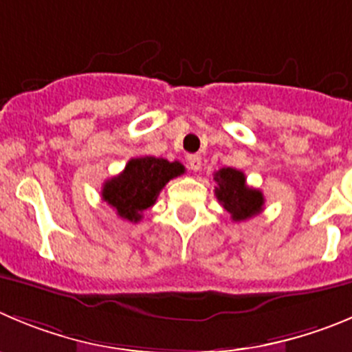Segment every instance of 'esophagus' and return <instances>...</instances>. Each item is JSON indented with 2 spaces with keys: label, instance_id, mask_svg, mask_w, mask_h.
Here are the masks:
<instances>
[{
  "label": "esophagus",
  "instance_id": "obj_1",
  "mask_svg": "<svg viewBox=\"0 0 352 352\" xmlns=\"http://www.w3.org/2000/svg\"><path fill=\"white\" fill-rule=\"evenodd\" d=\"M187 165H189V168H191L192 172H198V170H201V157H199L198 154L187 156Z\"/></svg>",
  "mask_w": 352,
  "mask_h": 352
}]
</instances>
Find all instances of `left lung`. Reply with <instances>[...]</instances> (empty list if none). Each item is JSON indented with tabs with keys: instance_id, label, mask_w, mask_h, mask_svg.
I'll return each mask as SVG.
<instances>
[{
	"instance_id": "1",
	"label": "left lung",
	"mask_w": 352,
	"mask_h": 352,
	"mask_svg": "<svg viewBox=\"0 0 352 352\" xmlns=\"http://www.w3.org/2000/svg\"><path fill=\"white\" fill-rule=\"evenodd\" d=\"M215 196L222 206L231 213L234 222L248 221L264 208V195L258 189L246 186L245 173L236 168H221L215 172Z\"/></svg>"
}]
</instances>
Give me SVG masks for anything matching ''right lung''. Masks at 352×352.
I'll use <instances>...</instances> for the list:
<instances>
[{"instance_id":"1","label":"right lung","mask_w":352,"mask_h":352,"mask_svg":"<svg viewBox=\"0 0 352 352\" xmlns=\"http://www.w3.org/2000/svg\"><path fill=\"white\" fill-rule=\"evenodd\" d=\"M184 170L179 161L170 163L154 156L131 157L120 175L104 182L102 199L113 206L121 219L139 222L144 210L156 203L166 182L182 175Z\"/></svg>"}]
</instances>
